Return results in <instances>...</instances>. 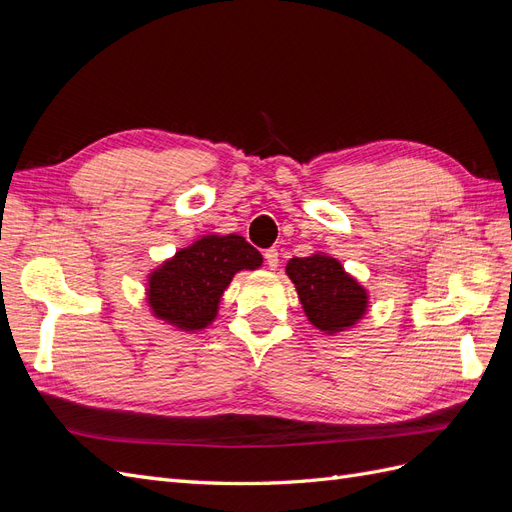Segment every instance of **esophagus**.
<instances>
[{
	"label": "esophagus",
	"instance_id": "obj_1",
	"mask_svg": "<svg viewBox=\"0 0 512 512\" xmlns=\"http://www.w3.org/2000/svg\"><path fill=\"white\" fill-rule=\"evenodd\" d=\"M265 262H267V267H269L271 271H275L277 265H280V254H277L275 247H269V250L265 252Z\"/></svg>",
	"mask_w": 512,
	"mask_h": 512
}]
</instances>
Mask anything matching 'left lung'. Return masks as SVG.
Wrapping results in <instances>:
<instances>
[{
  "label": "left lung",
  "mask_w": 512,
  "mask_h": 512,
  "mask_svg": "<svg viewBox=\"0 0 512 512\" xmlns=\"http://www.w3.org/2000/svg\"><path fill=\"white\" fill-rule=\"evenodd\" d=\"M286 275L297 288L309 324L324 333H342L354 327L367 312V290L333 256L320 252L290 258Z\"/></svg>",
  "instance_id": "8db88e82"
}]
</instances>
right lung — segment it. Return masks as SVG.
Instances as JSON below:
<instances>
[{"mask_svg":"<svg viewBox=\"0 0 512 512\" xmlns=\"http://www.w3.org/2000/svg\"><path fill=\"white\" fill-rule=\"evenodd\" d=\"M262 256L239 235H205L151 271L147 303L156 318L181 331H200L218 316L235 273L258 269Z\"/></svg>","mask_w":512,"mask_h":512,"instance_id":"add662e5","label":"right lung"}]
</instances>
